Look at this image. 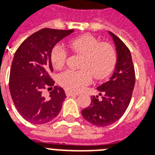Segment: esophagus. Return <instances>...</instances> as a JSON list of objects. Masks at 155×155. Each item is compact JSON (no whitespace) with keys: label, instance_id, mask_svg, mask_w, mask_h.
Segmentation results:
<instances>
[{"label":"esophagus","instance_id":"1","mask_svg":"<svg viewBox=\"0 0 155 155\" xmlns=\"http://www.w3.org/2000/svg\"><path fill=\"white\" fill-rule=\"evenodd\" d=\"M65 94H66V96H67V97H70V96H75V95H77V94L73 93V92H71V91H65Z\"/></svg>","mask_w":155,"mask_h":155}]
</instances>
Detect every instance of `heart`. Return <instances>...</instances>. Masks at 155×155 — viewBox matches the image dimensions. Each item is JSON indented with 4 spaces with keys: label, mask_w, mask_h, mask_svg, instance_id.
<instances>
[{
    "label": "heart",
    "mask_w": 155,
    "mask_h": 155,
    "mask_svg": "<svg viewBox=\"0 0 155 155\" xmlns=\"http://www.w3.org/2000/svg\"><path fill=\"white\" fill-rule=\"evenodd\" d=\"M71 48L81 54L80 71L69 70L61 73L59 82L61 86L72 92L82 91L92 81L107 78L115 68L117 55L114 47L107 42H100L91 35H82L69 42ZM68 53L61 45H55L51 52V64L60 69L65 63Z\"/></svg>",
    "instance_id": "b5f03b06"
}]
</instances>
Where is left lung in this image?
<instances>
[{"mask_svg":"<svg viewBox=\"0 0 155 155\" xmlns=\"http://www.w3.org/2000/svg\"><path fill=\"white\" fill-rule=\"evenodd\" d=\"M115 45L117 61L110 80L98 86V96L91 97V103L81 111L89 123L98 127L110 125L122 117L130 104L135 84V72L130 50L118 36L109 32Z\"/></svg>","mask_w":155,"mask_h":155,"instance_id":"left-lung-1","label":"left lung"}]
</instances>
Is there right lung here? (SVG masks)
Wrapping results in <instances>:
<instances>
[{"mask_svg":"<svg viewBox=\"0 0 155 155\" xmlns=\"http://www.w3.org/2000/svg\"><path fill=\"white\" fill-rule=\"evenodd\" d=\"M74 30L44 28L25 40L15 51L11 71L9 88L16 110L25 120L42 124L57 116L65 99L61 87L52 86L50 76L53 71L51 52L58 42ZM51 87L48 99L42 92Z\"/></svg>","mask_w":155,"mask_h":155,"instance_id":"right-lung-1","label":"right lung"}]
</instances>
